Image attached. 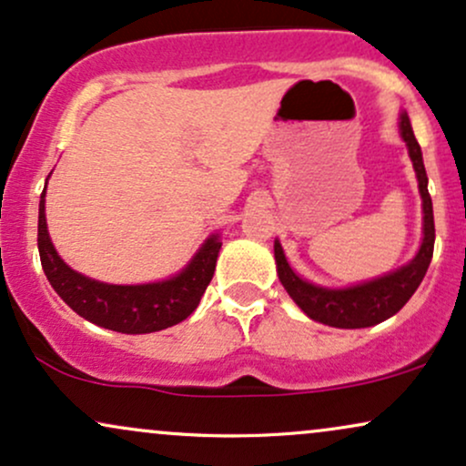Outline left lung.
I'll use <instances>...</instances> for the list:
<instances>
[{"instance_id":"obj_1","label":"left lung","mask_w":466,"mask_h":466,"mask_svg":"<svg viewBox=\"0 0 466 466\" xmlns=\"http://www.w3.org/2000/svg\"><path fill=\"white\" fill-rule=\"evenodd\" d=\"M400 136H403L410 148L411 164H414L416 177H419L422 212H425V217H422V221H425V228H422L425 229V237H422L419 254H416V258L410 265L400 267L394 274L350 289H322L293 274V269L285 258V251H282L280 243L276 240L274 254L278 278H280L282 287L287 289L289 296L293 298V302L315 322L337 326V329H366V326L383 322V319L392 318L394 313H399L405 307V302L414 296V291L427 274V267H430L431 256H434V210H431V197L430 190H427V173L425 164H422V153L414 137V131H411L408 114H400Z\"/></svg>"}]
</instances>
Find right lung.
<instances>
[{
	"mask_svg": "<svg viewBox=\"0 0 466 466\" xmlns=\"http://www.w3.org/2000/svg\"><path fill=\"white\" fill-rule=\"evenodd\" d=\"M46 188L39 203V243L41 267L55 291L72 311L103 329L127 335L155 333L179 324L195 311L201 296L215 276L221 240L212 237L179 276L153 285H105L76 274L63 263L52 245L46 226Z\"/></svg>",
	"mask_w": 466,
	"mask_h": 466,
	"instance_id": "obj_1",
	"label": "right lung"
}]
</instances>
